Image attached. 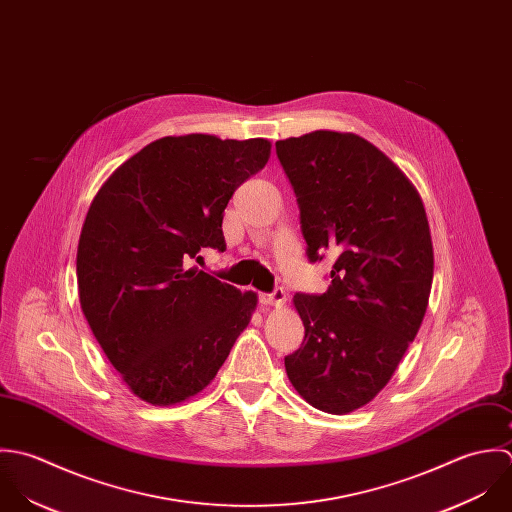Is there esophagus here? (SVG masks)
I'll return each mask as SVG.
<instances>
[{
  "label": "esophagus",
  "mask_w": 512,
  "mask_h": 512,
  "mask_svg": "<svg viewBox=\"0 0 512 512\" xmlns=\"http://www.w3.org/2000/svg\"><path fill=\"white\" fill-rule=\"evenodd\" d=\"M259 299H261V303H263V305H269V307L275 308H281L285 303H287V295H285V291H283V289H275L273 293H269V295H261Z\"/></svg>",
  "instance_id": "34e87169"
}]
</instances>
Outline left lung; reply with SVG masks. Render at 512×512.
Here are the masks:
<instances>
[{"instance_id": "left-lung-1", "label": "left lung", "mask_w": 512, "mask_h": 512, "mask_svg": "<svg viewBox=\"0 0 512 512\" xmlns=\"http://www.w3.org/2000/svg\"><path fill=\"white\" fill-rule=\"evenodd\" d=\"M275 146L308 259H334L324 295L293 297L305 340L285 370L312 408L344 415L386 388L425 316L433 281L425 207L400 166L354 132L314 130Z\"/></svg>"}]
</instances>
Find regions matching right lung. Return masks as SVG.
<instances>
[{"label": "right lung", "instance_id": "add662e5", "mask_svg": "<svg viewBox=\"0 0 512 512\" xmlns=\"http://www.w3.org/2000/svg\"><path fill=\"white\" fill-rule=\"evenodd\" d=\"M269 156L267 138L164 136L118 166L89 207L77 247L79 303L142 402L198 396L247 328L257 293L190 263L204 247L225 249L223 209Z\"/></svg>", "mask_w": 512, "mask_h": 512}]
</instances>
